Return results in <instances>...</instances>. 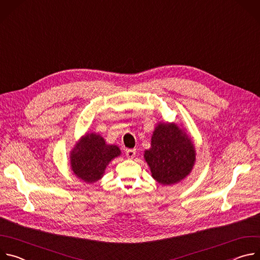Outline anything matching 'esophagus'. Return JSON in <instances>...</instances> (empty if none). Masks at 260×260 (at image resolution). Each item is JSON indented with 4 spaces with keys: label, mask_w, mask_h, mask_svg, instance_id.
Listing matches in <instances>:
<instances>
[{
    "label": "esophagus",
    "mask_w": 260,
    "mask_h": 260,
    "mask_svg": "<svg viewBox=\"0 0 260 260\" xmlns=\"http://www.w3.org/2000/svg\"><path fill=\"white\" fill-rule=\"evenodd\" d=\"M125 154H126V157L128 159H133L135 157V155H136V149H127Z\"/></svg>",
    "instance_id": "esophagus-1"
}]
</instances>
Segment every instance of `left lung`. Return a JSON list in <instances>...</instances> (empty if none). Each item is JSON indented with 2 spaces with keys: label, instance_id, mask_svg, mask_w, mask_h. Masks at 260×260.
Here are the masks:
<instances>
[{
  "label": "left lung",
  "instance_id": "obj_1",
  "mask_svg": "<svg viewBox=\"0 0 260 260\" xmlns=\"http://www.w3.org/2000/svg\"><path fill=\"white\" fill-rule=\"evenodd\" d=\"M181 126L175 122H158L151 136V147L144 151L152 178L161 185L181 182L197 161L194 143L186 128Z\"/></svg>",
  "mask_w": 260,
  "mask_h": 260
}]
</instances>
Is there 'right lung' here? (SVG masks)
<instances>
[{
  "label": "right lung",
  "mask_w": 260,
  "mask_h": 260,
  "mask_svg": "<svg viewBox=\"0 0 260 260\" xmlns=\"http://www.w3.org/2000/svg\"><path fill=\"white\" fill-rule=\"evenodd\" d=\"M121 150L116 145L107 144L96 133H86L70 151L71 171L85 183H94L103 178L106 168Z\"/></svg>",
  "instance_id": "right-lung-1"
}]
</instances>
